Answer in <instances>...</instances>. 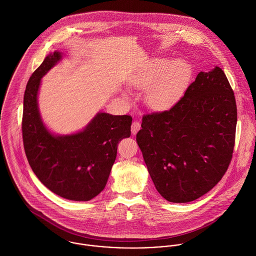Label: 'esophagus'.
I'll use <instances>...</instances> for the list:
<instances>
[{"mask_svg":"<svg viewBox=\"0 0 256 256\" xmlns=\"http://www.w3.org/2000/svg\"><path fill=\"white\" fill-rule=\"evenodd\" d=\"M141 129V124L138 121H134L131 125V132L133 135H136L138 131Z\"/></svg>","mask_w":256,"mask_h":256,"instance_id":"esophagus-1","label":"esophagus"}]
</instances>
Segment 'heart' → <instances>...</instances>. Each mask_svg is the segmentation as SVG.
Masks as SVG:
<instances>
[{"label":"heart","instance_id":"heart-1","mask_svg":"<svg viewBox=\"0 0 256 256\" xmlns=\"http://www.w3.org/2000/svg\"><path fill=\"white\" fill-rule=\"evenodd\" d=\"M192 76V66L186 60L156 57L134 74L128 84L135 90H145L144 102L150 110L164 111L182 98Z\"/></svg>","mask_w":256,"mask_h":256}]
</instances>
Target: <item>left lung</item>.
<instances>
[{"label":"left lung","instance_id":"1","mask_svg":"<svg viewBox=\"0 0 256 256\" xmlns=\"http://www.w3.org/2000/svg\"><path fill=\"white\" fill-rule=\"evenodd\" d=\"M236 119L234 92L218 66L198 74L174 108L143 117L136 140L166 200L187 203L219 182L232 160Z\"/></svg>","mask_w":256,"mask_h":256}]
</instances>
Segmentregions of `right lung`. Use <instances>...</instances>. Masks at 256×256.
Segmentation results:
<instances>
[{"mask_svg":"<svg viewBox=\"0 0 256 256\" xmlns=\"http://www.w3.org/2000/svg\"><path fill=\"white\" fill-rule=\"evenodd\" d=\"M63 58L49 53L32 74L24 96L22 138L28 162L53 193L72 201H88L106 187L119 142L131 135L132 117L98 112L80 131L60 135L43 122L38 106L41 78Z\"/></svg>","mask_w":256,"mask_h":256,"instance_id":"add662e5","label":"right lung"}]
</instances>
